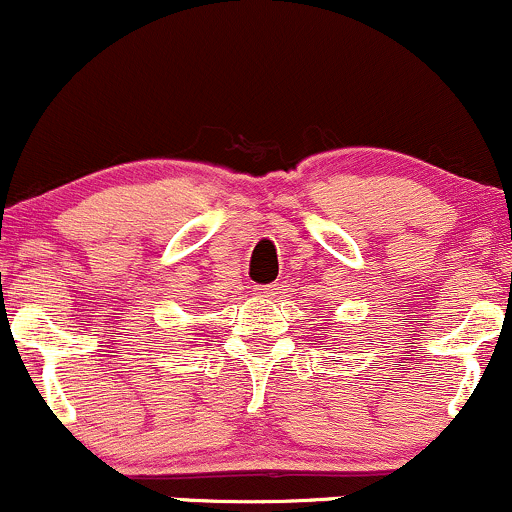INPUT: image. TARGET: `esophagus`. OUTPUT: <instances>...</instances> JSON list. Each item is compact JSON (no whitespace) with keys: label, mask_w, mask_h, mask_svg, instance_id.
Masks as SVG:
<instances>
[{"label":"esophagus","mask_w":512,"mask_h":512,"mask_svg":"<svg viewBox=\"0 0 512 512\" xmlns=\"http://www.w3.org/2000/svg\"><path fill=\"white\" fill-rule=\"evenodd\" d=\"M276 293V286L267 284V286H255V296L257 298H272Z\"/></svg>","instance_id":"obj_1"}]
</instances>
